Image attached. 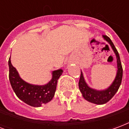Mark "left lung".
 Here are the masks:
<instances>
[{
  "label": "left lung",
  "instance_id": "obj_1",
  "mask_svg": "<svg viewBox=\"0 0 129 129\" xmlns=\"http://www.w3.org/2000/svg\"><path fill=\"white\" fill-rule=\"evenodd\" d=\"M103 39L111 45V48L116 56L117 70L115 78L112 82V84L107 88L104 90H97L90 88L88 85L84 78V74L81 70V76L79 81V90L81 91L82 96L84 99L89 102L93 103L95 104H99V105L104 104L106 102H108L115 95L122 83V74H123V70H122V63L120 61L119 53L115 47L113 43L112 42V41L109 37L106 35H103Z\"/></svg>",
  "mask_w": 129,
  "mask_h": 129
}]
</instances>
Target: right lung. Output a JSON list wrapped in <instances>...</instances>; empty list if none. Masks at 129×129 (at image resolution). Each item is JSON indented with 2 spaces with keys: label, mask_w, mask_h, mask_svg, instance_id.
I'll use <instances>...</instances> for the list:
<instances>
[{
  "label": "right lung",
  "mask_w": 129,
  "mask_h": 129,
  "mask_svg": "<svg viewBox=\"0 0 129 129\" xmlns=\"http://www.w3.org/2000/svg\"><path fill=\"white\" fill-rule=\"evenodd\" d=\"M8 64L10 84L16 96L21 101L31 106L40 107L52 100L56 91L57 81L63 72L62 69L52 71V79L46 84L35 85L21 79L18 71L12 64L10 57Z\"/></svg>",
  "instance_id": "obj_1"
}]
</instances>
